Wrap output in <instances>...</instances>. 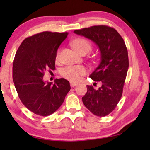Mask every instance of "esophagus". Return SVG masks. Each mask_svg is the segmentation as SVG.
Returning a JSON list of instances; mask_svg holds the SVG:
<instances>
[{
  "mask_svg": "<svg viewBox=\"0 0 150 150\" xmlns=\"http://www.w3.org/2000/svg\"><path fill=\"white\" fill-rule=\"evenodd\" d=\"M77 85H78V83H76V82H70V86L71 87H75V86Z\"/></svg>",
  "mask_w": 150,
  "mask_h": 150,
  "instance_id": "obj_1",
  "label": "esophagus"
}]
</instances>
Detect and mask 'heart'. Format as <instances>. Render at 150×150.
Segmentation results:
<instances>
[{
	"instance_id": "obj_1",
	"label": "heart",
	"mask_w": 150,
	"mask_h": 150,
	"mask_svg": "<svg viewBox=\"0 0 150 150\" xmlns=\"http://www.w3.org/2000/svg\"><path fill=\"white\" fill-rule=\"evenodd\" d=\"M73 48L79 54L83 52H89L91 49V44L89 41L83 38H79L74 40L71 42ZM60 54V50H58L56 54V59L58 60ZM87 69L83 65H75V66H67L63 68L61 71V76L69 81H76L82 76L87 74Z\"/></svg>"
}]
</instances>
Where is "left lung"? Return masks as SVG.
I'll return each mask as SVG.
<instances>
[{"label":"left lung","mask_w":150,"mask_h":150,"mask_svg":"<svg viewBox=\"0 0 150 150\" xmlns=\"http://www.w3.org/2000/svg\"><path fill=\"white\" fill-rule=\"evenodd\" d=\"M96 44L100 51V62L89 77L102 86L95 89L87 85V91L82 98L86 107L95 115L110 114L122 98L128 72V50L120 33L110 26H93L74 30Z\"/></svg>","instance_id":"8db88e82"}]
</instances>
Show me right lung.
Masks as SVG:
<instances>
[{
    "label": "right lung",
    "mask_w": 150,
    "mask_h": 150,
    "mask_svg": "<svg viewBox=\"0 0 150 150\" xmlns=\"http://www.w3.org/2000/svg\"><path fill=\"white\" fill-rule=\"evenodd\" d=\"M68 33L44 31L26 38L18 48L13 63V81L20 100L40 116L54 112L71 87L65 79L54 84L44 81L46 70L55 69L56 54Z\"/></svg>",
    "instance_id": "obj_1"
}]
</instances>
